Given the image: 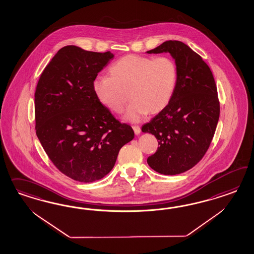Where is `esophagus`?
Instances as JSON below:
<instances>
[{"label":"esophagus","instance_id":"esophagus-1","mask_svg":"<svg viewBox=\"0 0 254 254\" xmlns=\"http://www.w3.org/2000/svg\"><path fill=\"white\" fill-rule=\"evenodd\" d=\"M132 127H133V130H134L135 135H138L140 133V127L138 126H133Z\"/></svg>","mask_w":254,"mask_h":254}]
</instances>
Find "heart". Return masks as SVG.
Returning a JSON list of instances; mask_svg holds the SVG:
<instances>
[{"label":"heart","mask_w":254,"mask_h":254,"mask_svg":"<svg viewBox=\"0 0 254 254\" xmlns=\"http://www.w3.org/2000/svg\"><path fill=\"white\" fill-rule=\"evenodd\" d=\"M111 77H98L93 91L101 104L116 114L123 112L124 118L138 122L147 113L154 115L168 106L178 82L176 63L169 57L155 59L127 55L109 69Z\"/></svg>","instance_id":"b5f03b06"}]
</instances>
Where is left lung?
I'll return each mask as SVG.
<instances>
[{
  "label": "left lung",
  "mask_w": 254,
  "mask_h": 254,
  "mask_svg": "<svg viewBox=\"0 0 254 254\" xmlns=\"http://www.w3.org/2000/svg\"><path fill=\"white\" fill-rule=\"evenodd\" d=\"M147 53H169L177 65L172 99L141 127L159 144L148 165L160 174L176 175L203 158L214 136L220 116L215 81L207 63L183 42L167 41Z\"/></svg>",
  "instance_id": "obj_1"
}]
</instances>
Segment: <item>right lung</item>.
<instances>
[{"instance_id": "obj_1", "label": "right lung", "mask_w": 254, "mask_h": 254, "mask_svg": "<svg viewBox=\"0 0 254 254\" xmlns=\"http://www.w3.org/2000/svg\"><path fill=\"white\" fill-rule=\"evenodd\" d=\"M114 54L67 46L42 72L34 95L35 129L57 169L81 183L107 175L120 149L134 138L93 91V82Z\"/></svg>"}]
</instances>
